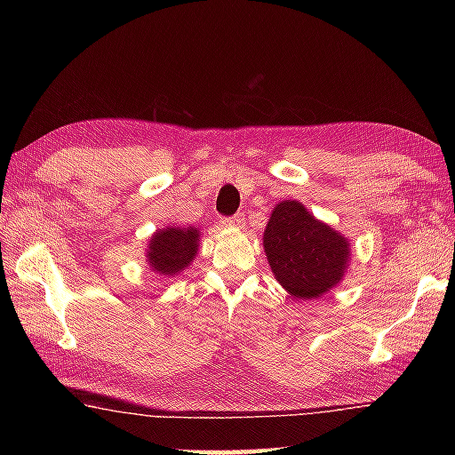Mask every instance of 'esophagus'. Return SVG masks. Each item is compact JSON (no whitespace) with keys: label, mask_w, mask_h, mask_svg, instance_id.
<instances>
[{"label":"esophagus","mask_w":455,"mask_h":455,"mask_svg":"<svg viewBox=\"0 0 455 455\" xmlns=\"http://www.w3.org/2000/svg\"><path fill=\"white\" fill-rule=\"evenodd\" d=\"M220 225L225 228H240L244 227V217L236 215V217H228V219H220Z\"/></svg>","instance_id":"obj_1"}]
</instances>
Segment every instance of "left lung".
<instances>
[{
	"label": "left lung",
	"mask_w": 455,
	"mask_h": 455,
	"mask_svg": "<svg viewBox=\"0 0 455 455\" xmlns=\"http://www.w3.org/2000/svg\"><path fill=\"white\" fill-rule=\"evenodd\" d=\"M264 252L279 285L303 301L332 291L352 259L350 240L295 199L274 207L264 230Z\"/></svg>",
	"instance_id": "1"
}]
</instances>
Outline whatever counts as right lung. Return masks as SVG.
Returning <instances> with one entry per match:
<instances>
[{"mask_svg":"<svg viewBox=\"0 0 455 455\" xmlns=\"http://www.w3.org/2000/svg\"><path fill=\"white\" fill-rule=\"evenodd\" d=\"M201 228L196 227H164L148 238L144 248L147 264L154 274L176 277L191 266L199 254Z\"/></svg>","mask_w":455,"mask_h":455,"instance_id":"obj_1","label":"right lung"}]
</instances>
